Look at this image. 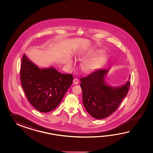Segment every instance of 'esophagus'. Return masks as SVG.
Here are the masks:
<instances>
[{
    "instance_id": "esophagus-1",
    "label": "esophagus",
    "mask_w": 153,
    "mask_h": 153,
    "mask_svg": "<svg viewBox=\"0 0 153 153\" xmlns=\"http://www.w3.org/2000/svg\"><path fill=\"white\" fill-rule=\"evenodd\" d=\"M78 83H79V81H78V79L76 78V79H74L73 80V84H78Z\"/></svg>"
}]
</instances>
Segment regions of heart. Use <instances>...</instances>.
<instances>
[{"label":"heart","mask_w":153,"mask_h":153,"mask_svg":"<svg viewBox=\"0 0 153 153\" xmlns=\"http://www.w3.org/2000/svg\"><path fill=\"white\" fill-rule=\"evenodd\" d=\"M102 51H97L94 52H91L88 53L86 56H92L96 55L97 54H100L94 57L92 59H87L82 62L81 64V68L82 71L85 73H89L94 71L96 69L99 68L100 67L103 65L105 60V56L104 54H100L102 53ZM77 57L78 58H81L84 56L85 55L82 52H79L77 53ZM68 64L70 66H72L73 65V61L72 59H69L68 61Z\"/></svg>","instance_id":"1"}]
</instances>
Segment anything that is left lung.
<instances>
[{
    "mask_svg": "<svg viewBox=\"0 0 153 153\" xmlns=\"http://www.w3.org/2000/svg\"><path fill=\"white\" fill-rule=\"evenodd\" d=\"M109 71L108 69H98L80 79L85 108L97 119H104L113 113L126 96L129 89L130 81L115 87L107 84L105 79ZM130 78V76L129 80Z\"/></svg>",
    "mask_w": 153,
    "mask_h": 153,
    "instance_id": "left-lung-1",
    "label": "left lung"
}]
</instances>
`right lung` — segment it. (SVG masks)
I'll return each instance as SVG.
<instances>
[{
	"label": "right lung",
	"instance_id": "1",
	"mask_svg": "<svg viewBox=\"0 0 153 153\" xmlns=\"http://www.w3.org/2000/svg\"><path fill=\"white\" fill-rule=\"evenodd\" d=\"M20 79L30 103L42 113H48L59 105L71 86L72 74H62L55 68H39L24 54Z\"/></svg>",
	"mask_w": 153,
	"mask_h": 153
}]
</instances>
